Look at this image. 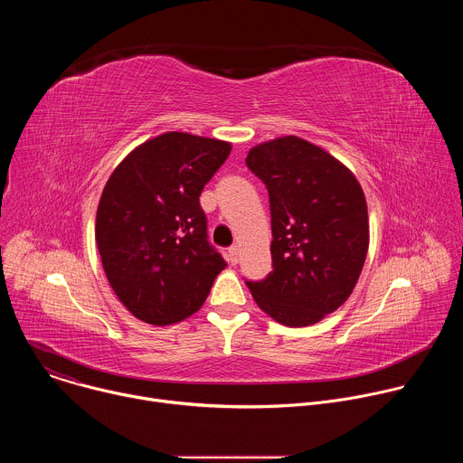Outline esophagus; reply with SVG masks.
I'll list each match as a JSON object with an SVG mask.
<instances>
[{
	"label": "esophagus",
	"instance_id": "34e87169",
	"mask_svg": "<svg viewBox=\"0 0 463 463\" xmlns=\"http://www.w3.org/2000/svg\"><path fill=\"white\" fill-rule=\"evenodd\" d=\"M238 256H240V249H238L236 245L229 247V250H227V260H229L231 266H236V263H238Z\"/></svg>",
	"mask_w": 463,
	"mask_h": 463
}]
</instances>
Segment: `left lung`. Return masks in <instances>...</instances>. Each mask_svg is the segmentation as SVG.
<instances>
[{"mask_svg":"<svg viewBox=\"0 0 463 463\" xmlns=\"http://www.w3.org/2000/svg\"><path fill=\"white\" fill-rule=\"evenodd\" d=\"M245 165L268 188L273 231V271L245 284L280 324H315L343 306L363 271V188L343 163L293 136L252 148Z\"/></svg>","mask_w":463,"mask_h":463,"instance_id":"obj_1","label":"left lung"}]
</instances>
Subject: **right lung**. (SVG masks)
<instances>
[{
    "label": "right lung",
    "instance_id": "1",
    "mask_svg": "<svg viewBox=\"0 0 463 463\" xmlns=\"http://www.w3.org/2000/svg\"><path fill=\"white\" fill-rule=\"evenodd\" d=\"M229 154V143L168 131L108 179L95 238L115 295L137 318L166 326L190 317L225 269L200 195Z\"/></svg>",
    "mask_w": 463,
    "mask_h": 463
}]
</instances>
